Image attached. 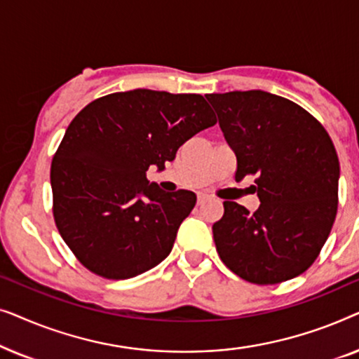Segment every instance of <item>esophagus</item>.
Instances as JSON below:
<instances>
[{"label":"esophagus","mask_w":359,"mask_h":359,"mask_svg":"<svg viewBox=\"0 0 359 359\" xmlns=\"http://www.w3.org/2000/svg\"><path fill=\"white\" fill-rule=\"evenodd\" d=\"M208 199H209L208 194H204V193H199L198 194V204H204Z\"/></svg>","instance_id":"obj_1"}]
</instances>
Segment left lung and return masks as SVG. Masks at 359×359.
Listing matches in <instances>:
<instances>
[{
	"instance_id": "left-lung-1",
	"label": "left lung",
	"mask_w": 359,
	"mask_h": 359,
	"mask_svg": "<svg viewBox=\"0 0 359 359\" xmlns=\"http://www.w3.org/2000/svg\"><path fill=\"white\" fill-rule=\"evenodd\" d=\"M237 156L235 180L255 175L259 208L233 201L212 225L225 266L245 281L278 284L302 274L327 242L338 208L340 163L320 122L268 91L205 95Z\"/></svg>"
}]
</instances>
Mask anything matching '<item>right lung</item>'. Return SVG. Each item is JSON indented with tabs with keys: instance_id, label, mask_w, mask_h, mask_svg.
<instances>
[{
	"instance_id": "add662e5",
	"label": "right lung",
	"mask_w": 359,
	"mask_h": 359,
	"mask_svg": "<svg viewBox=\"0 0 359 359\" xmlns=\"http://www.w3.org/2000/svg\"><path fill=\"white\" fill-rule=\"evenodd\" d=\"M217 119L201 95L112 93L78 112L52 160L53 217L83 266L129 279L163 262L196 204L147 180Z\"/></svg>"
}]
</instances>
